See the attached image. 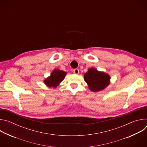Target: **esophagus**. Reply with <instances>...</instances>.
I'll use <instances>...</instances> for the list:
<instances>
[{
  "label": "esophagus",
  "mask_w": 147,
  "mask_h": 147,
  "mask_svg": "<svg viewBox=\"0 0 147 147\" xmlns=\"http://www.w3.org/2000/svg\"><path fill=\"white\" fill-rule=\"evenodd\" d=\"M74 73L76 74H78L79 73V70L78 69H74Z\"/></svg>",
  "instance_id": "esophagus-1"
}]
</instances>
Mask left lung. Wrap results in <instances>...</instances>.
<instances>
[{"mask_svg": "<svg viewBox=\"0 0 147 147\" xmlns=\"http://www.w3.org/2000/svg\"><path fill=\"white\" fill-rule=\"evenodd\" d=\"M84 79L87 82L90 91L98 92L106 88L111 82V76L109 74L98 71L96 69L90 68L84 74Z\"/></svg>", "mask_w": 147, "mask_h": 147, "instance_id": "8db88e82", "label": "left lung"}]
</instances>
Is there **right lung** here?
Returning a JSON list of instances; mask_svg holds the SVG:
<instances>
[{
	"label": "right lung",
	"mask_w": 147,
	"mask_h": 147,
	"mask_svg": "<svg viewBox=\"0 0 147 147\" xmlns=\"http://www.w3.org/2000/svg\"><path fill=\"white\" fill-rule=\"evenodd\" d=\"M67 73L60 69L53 70L51 75L44 80L45 84L49 88H56L64 80Z\"/></svg>",
	"instance_id": "add662e5"
}]
</instances>
